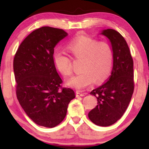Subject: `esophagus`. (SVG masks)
I'll list each match as a JSON object with an SVG mask.
<instances>
[{
    "label": "esophagus",
    "instance_id": "1",
    "mask_svg": "<svg viewBox=\"0 0 149 149\" xmlns=\"http://www.w3.org/2000/svg\"><path fill=\"white\" fill-rule=\"evenodd\" d=\"M86 95V93H84V92H82L80 91H77L76 92V96L77 97H83Z\"/></svg>",
    "mask_w": 149,
    "mask_h": 149
}]
</instances>
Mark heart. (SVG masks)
<instances>
[{"mask_svg": "<svg viewBox=\"0 0 149 149\" xmlns=\"http://www.w3.org/2000/svg\"><path fill=\"white\" fill-rule=\"evenodd\" d=\"M68 49L75 57L82 59V71L68 80L69 86L83 90L90 86L95 80L102 81L109 76L112 69L113 54L111 47L107 42H97L89 37L80 36L70 42ZM52 59L59 73L65 76L71 74L70 60L64 52L55 49L53 52Z\"/></svg>", "mask_w": 149, "mask_h": 149, "instance_id": "b5f03b06", "label": "heart"}]
</instances>
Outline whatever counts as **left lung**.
<instances>
[{
    "label": "left lung",
    "mask_w": 149,
    "mask_h": 149,
    "mask_svg": "<svg viewBox=\"0 0 149 149\" xmlns=\"http://www.w3.org/2000/svg\"><path fill=\"white\" fill-rule=\"evenodd\" d=\"M100 34L109 39L113 54L111 75L109 80L90 92L97 105L88 113L93 123L102 127L111 125L122 117L134 92L133 59L127 42L116 30L108 29Z\"/></svg>",
    "instance_id": "obj_1"
}]
</instances>
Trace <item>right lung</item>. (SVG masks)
<instances>
[{"instance_id": "right-lung-1", "label": "right lung", "mask_w": 149, "mask_h": 149, "mask_svg": "<svg viewBox=\"0 0 149 149\" xmlns=\"http://www.w3.org/2000/svg\"><path fill=\"white\" fill-rule=\"evenodd\" d=\"M67 36L63 29L39 28L22 41L15 55L17 100L27 116L43 127L60 123L76 97L72 89L61 88L62 79L52 59L54 47Z\"/></svg>"}]
</instances>
